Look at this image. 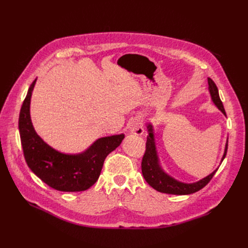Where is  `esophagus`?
Listing matches in <instances>:
<instances>
[{"instance_id": "34e87169", "label": "esophagus", "mask_w": 248, "mask_h": 248, "mask_svg": "<svg viewBox=\"0 0 248 248\" xmlns=\"http://www.w3.org/2000/svg\"><path fill=\"white\" fill-rule=\"evenodd\" d=\"M129 132L132 134L138 135V136H141L144 134V124H142V121L140 119H134L131 123H129L128 125Z\"/></svg>"}]
</instances>
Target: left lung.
I'll list each match as a JSON object with an SVG mask.
<instances>
[{
  "label": "left lung",
  "mask_w": 248,
  "mask_h": 248,
  "mask_svg": "<svg viewBox=\"0 0 248 248\" xmlns=\"http://www.w3.org/2000/svg\"><path fill=\"white\" fill-rule=\"evenodd\" d=\"M208 84H209V91H210V94H211L213 102L215 103V106L226 115L222 101H221V99L219 97L218 88H217L215 82L211 79V78H208ZM147 127H148L149 136L147 137L146 152H145L144 157H142V160H141V173H142V176H144L146 182L151 187H153L155 190H157L161 193L173 194V195H189V194H193L195 192L201 190L208 183H209L217 170H215L213 173H211L206 178L196 182V183H192V184L182 183V182H179V181L175 180L174 178L167 175L162 170V168L160 167V164H159L157 151H155V146L153 126H152V124H149ZM227 148H228V141L226 142L222 161L224 160L225 155H226Z\"/></svg>",
  "instance_id": "1"
}]
</instances>
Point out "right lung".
I'll return each instance as SVG.
<instances>
[{"instance_id": "right-lung-1", "label": "right lung", "mask_w": 248, "mask_h": 248, "mask_svg": "<svg viewBox=\"0 0 248 248\" xmlns=\"http://www.w3.org/2000/svg\"><path fill=\"white\" fill-rule=\"evenodd\" d=\"M36 79L28 89L19 115V132L24 157L31 171L49 187L62 192H80L99 178L108 155L121 145L124 135L98 139L85 152L62 154L48 146L33 127L30 101Z\"/></svg>"}]
</instances>
